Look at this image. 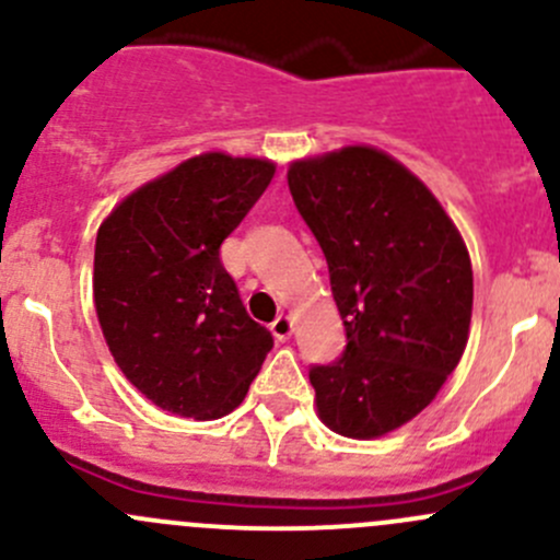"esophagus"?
Returning a JSON list of instances; mask_svg holds the SVG:
<instances>
[{
  "mask_svg": "<svg viewBox=\"0 0 560 560\" xmlns=\"http://www.w3.org/2000/svg\"><path fill=\"white\" fill-rule=\"evenodd\" d=\"M270 332L276 336V341H287L292 336V319L287 314H279L270 322Z\"/></svg>",
  "mask_w": 560,
  "mask_h": 560,
  "instance_id": "1",
  "label": "esophagus"
}]
</instances>
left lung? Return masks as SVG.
Returning <instances> with one entry per match:
<instances>
[{"mask_svg":"<svg viewBox=\"0 0 560 560\" xmlns=\"http://www.w3.org/2000/svg\"><path fill=\"white\" fill-rule=\"evenodd\" d=\"M287 180L347 327L341 358L308 371L319 420L349 439L385 436L460 363L474 303L466 244L431 189L371 145L292 162Z\"/></svg>","mask_w":560,"mask_h":560,"instance_id":"obj_1","label":"left lung"}]
</instances>
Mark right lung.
Returning a JSON list of instances; mask_svg holds the SVG:
<instances>
[{
    "instance_id": "add662e5",
    "label": "right lung",
    "mask_w": 560,
    "mask_h": 560,
    "mask_svg": "<svg viewBox=\"0 0 560 560\" xmlns=\"http://www.w3.org/2000/svg\"><path fill=\"white\" fill-rule=\"evenodd\" d=\"M273 173L268 160L191 156L118 202L100 228V327L124 376L160 409L230 415L273 347L219 257Z\"/></svg>"
}]
</instances>
